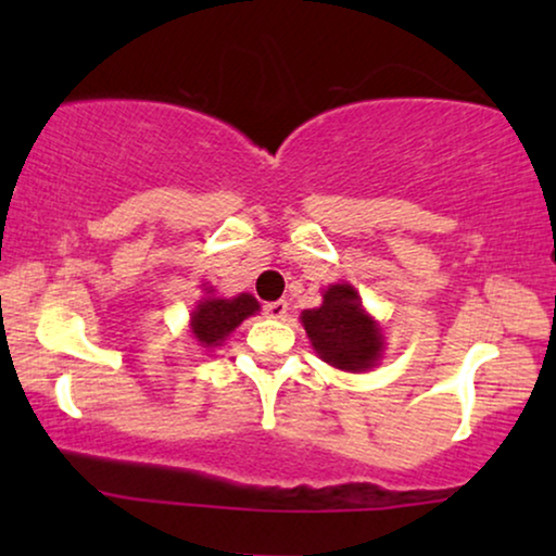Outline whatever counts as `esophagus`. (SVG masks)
I'll list each match as a JSON object with an SVG mask.
<instances>
[{"instance_id":"esophagus-1","label":"esophagus","mask_w":556,"mask_h":556,"mask_svg":"<svg viewBox=\"0 0 556 556\" xmlns=\"http://www.w3.org/2000/svg\"><path fill=\"white\" fill-rule=\"evenodd\" d=\"M288 314V303L286 301H270L265 303V316L270 318H286Z\"/></svg>"}]
</instances>
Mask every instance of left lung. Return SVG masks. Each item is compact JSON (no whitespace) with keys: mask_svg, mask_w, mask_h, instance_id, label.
<instances>
[{"mask_svg":"<svg viewBox=\"0 0 556 556\" xmlns=\"http://www.w3.org/2000/svg\"><path fill=\"white\" fill-rule=\"evenodd\" d=\"M311 346L331 367L367 371L382 356L384 339L379 324L362 308L352 283H333L324 291V303L301 314Z\"/></svg>","mask_w":556,"mask_h":556,"instance_id":"obj_1","label":"left lung"}]
</instances>
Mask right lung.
<instances>
[{
  "label": "right lung",
  "instance_id": "add662e5",
  "mask_svg": "<svg viewBox=\"0 0 556 556\" xmlns=\"http://www.w3.org/2000/svg\"><path fill=\"white\" fill-rule=\"evenodd\" d=\"M207 299L197 303L192 311V337L197 344L204 349L223 346V341L230 337V333L238 329V326L245 321L248 316H253L261 311L257 301L250 293H240L235 299H217L207 291Z\"/></svg>",
  "mask_w": 556,
  "mask_h": 556
}]
</instances>
